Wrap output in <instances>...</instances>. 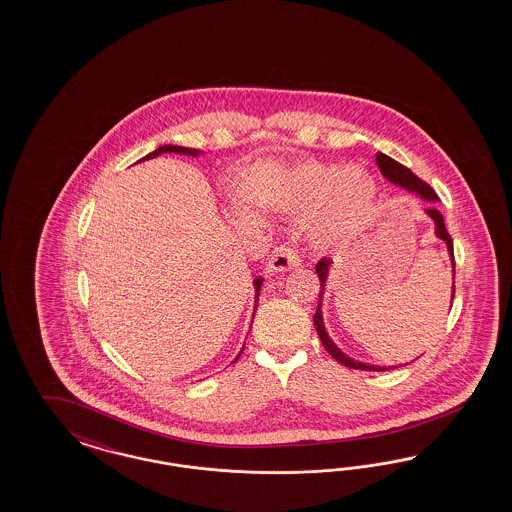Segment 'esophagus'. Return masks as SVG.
Here are the masks:
<instances>
[{
  "label": "esophagus",
  "mask_w": 512,
  "mask_h": 512,
  "mask_svg": "<svg viewBox=\"0 0 512 512\" xmlns=\"http://www.w3.org/2000/svg\"><path fill=\"white\" fill-rule=\"evenodd\" d=\"M296 266H300V257H298L296 249L291 246H279L274 249V253L270 255V261H268V268L272 272H287Z\"/></svg>",
  "instance_id": "obj_1"
}]
</instances>
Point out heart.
<instances>
[{"mask_svg":"<svg viewBox=\"0 0 512 512\" xmlns=\"http://www.w3.org/2000/svg\"><path fill=\"white\" fill-rule=\"evenodd\" d=\"M285 202L300 214L321 206L311 236L317 244L334 248L368 227L377 210L379 189L368 172L351 165H302L287 180Z\"/></svg>","mask_w":512,"mask_h":512,"instance_id":"b5f03b06","label":"heart"}]
</instances>
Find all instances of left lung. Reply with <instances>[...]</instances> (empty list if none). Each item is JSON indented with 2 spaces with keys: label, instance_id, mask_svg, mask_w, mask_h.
Listing matches in <instances>:
<instances>
[{
  "label": "left lung",
  "instance_id": "obj_1",
  "mask_svg": "<svg viewBox=\"0 0 512 512\" xmlns=\"http://www.w3.org/2000/svg\"><path fill=\"white\" fill-rule=\"evenodd\" d=\"M375 161H377L379 171L383 172V176L387 178L388 182H392L394 186L403 187L405 191L417 195L422 201L437 202V195H435L434 189L428 186L426 182H422L417 174H413L407 167H403L398 161H394L392 157H388V155L385 154H377L375 155ZM424 214L434 221L435 236L447 244L450 263H452V295H450V308H452V298H454V251H452V240H450V234L447 233L443 216H441V212H439L435 206L426 208ZM330 266H332L330 259H321V261L317 263V266H315L317 276H319V281H321V291H319L317 311H315V315H313V325H315V330H317V334H319V338H321V343L325 345L328 355L334 358V360H338L343 366L353 368V370H364V372H387V370H392L394 366H392V368H383V366H373V364L358 362L355 358L347 357L345 353H341L340 349H338V345L330 340V336H328V332H326L325 321H323V311H321ZM396 368H398V366H396Z\"/></svg>",
  "mask_w": 512,
  "mask_h": 512
}]
</instances>
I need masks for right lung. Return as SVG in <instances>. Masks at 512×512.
<instances>
[{
    "mask_svg": "<svg viewBox=\"0 0 512 512\" xmlns=\"http://www.w3.org/2000/svg\"><path fill=\"white\" fill-rule=\"evenodd\" d=\"M161 154H182V155H191V157H197V155H201V150H193V148H184V146H172V144H165V146H159L157 150H154L152 154L144 155L140 161H148V159H154L157 155ZM253 285H255V310H257V302H259V293H261V285H263V278H255L253 279ZM253 310V311H255ZM253 317H255V313H253ZM253 323V321H251ZM242 351H244V347H242ZM242 351L238 353V357L242 355ZM236 357V358H238ZM234 358V360H236Z\"/></svg>",
    "mask_w": 512,
    "mask_h": 512,
    "instance_id": "add662e5",
    "label": "right lung"
}]
</instances>
